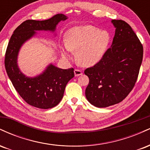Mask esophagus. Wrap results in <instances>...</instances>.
<instances>
[{"mask_svg":"<svg viewBox=\"0 0 150 150\" xmlns=\"http://www.w3.org/2000/svg\"><path fill=\"white\" fill-rule=\"evenodd\" d=\"M74 73H75V76H80V75H82V72L78 69H75L74 70Z\"/></svg>","mask_w":150,"mask_h":150,"instance_id":"34e87169","label":"esophagus"}]
</instances>
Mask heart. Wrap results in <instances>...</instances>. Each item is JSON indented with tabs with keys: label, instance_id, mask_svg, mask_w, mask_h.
Segmentation results:
<instances>
[{
	"label": "heart",
	"instance_id": "obj_1",
	"mask_svg": "<svg viewBox=\"0 0 150 150\" xmlns=\"http://www.w3.org/2000/svg\"><path fill=\"white\" fill-rule=\"evenodd\" d=\"M109 34L90 25L76 26L70 29L65 35V44L61 53L70 58V51L77 52V61L83 67H91L102 58L109 46Z\"/></svg>",
	"mask_w": 150,
	"mask_h": 150
}]
</instances>
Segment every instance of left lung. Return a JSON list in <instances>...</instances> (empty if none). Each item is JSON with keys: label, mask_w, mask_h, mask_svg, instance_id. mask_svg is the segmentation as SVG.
<instances>
[{"label": "left lung", "mask_w": 150, "mask_h": 150, "mask_svg": "<svg viewBox=\"0 0 150 150\" xmlns=\"http://www.w3.org/2000/svg\"><path fill=\"white\" fill-rule=\"evenodd\" d=\"M116 28L111 47L99 63L85 70L89 79L87 99L98 108L118 104L135 85L143 57V47L134 31L123 20H111Z\"/></svg>", "instance_id": "1"}]
</instances>
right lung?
Wrapping results in <instances>:
<instances>
[{"mask_svg": "<svg viewBox=\"0 0 150 150\" xmlns=\"http://www.w3.org/2000/svg\"><path fill=\"white\" fill-rule=\"evenodd\" d=\"M67 19L65 15L58 14L46 20H26L15 29L8 43L5 57L7 74L20 97L34 107L48 109L59 104L65 86L74 77V69H61L50 63L41 74L28 77L18 66L19 52L23 44L37 34V31L53 33L58 24Z\"/></svg>", "mask_w": 150, "mask_h": 150, "instance_id": "obj_1", "label": "right lung"}]
</instances>
